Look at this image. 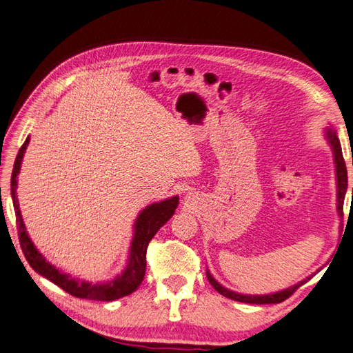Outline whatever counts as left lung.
Segmentation results:
<instances>
[{"instance_id": "left-lung-1", "label": "left lung", "mask_w": 353, "mask_h": 353, "mask_svg": "<svg viewBox=\"0 0 353 353\" xmlns=\"http://www.w3.org/2000/svg\"><path fill=\"white\" fill-rule=\"evenodd\" d=\"M323 138L327 139L328 145L331 147L332 159H334L336 187H337L336 209H337V215L340 216V220H341V218H343V205H345V196H346V192H347V170H346V163H345V160H343L341 145H340V141L337 138V132H336L334 128H332V125H328V126H325V129H323ZM352 165H353V161H352ZM352 194H353V187H352ZM313 274H315V273H313ZM313 274L307 276V278H304L303 281H300L297 283L291 285V287H288V288L281 290V291H276V292H269V294H242V292H236V291H232V290L223 287V285L214 278V276L211 274V272H209V269L206 268V278H208L209 283H211L218 292H220L221 295H224V297L230 299V300L241 301V303H248V304H276V303H281L283 300H287L295 290H297L299 287H301L303 283H306Z\"/></svg>"}]
</instances>
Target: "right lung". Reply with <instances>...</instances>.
Returning <instances> with one entry per match:
<instances>
[{
    "instance_id": "right-lung-1",
    "label": "right lung",
    "mask_w": 353,
    "mask_h": 353,
    "mask_svg": "<svg viewBox=\"0 0 353 353\" xmlns=\"http://www.w3.org/2000/svg\"><path fill=\"white\" fill-rule=\"evenodd\" d=\"M30 144V137L26 138L23 145L21 147L14 160V168L12 174V199L13 206L16 212V221H17V232H19V241H21L22 251L25 254L26 261L30 263L31 268L38 273L44 276L59 288L66 291L68 294L74 295L79 299H88V300H97V301H114L121 297L137 291L141 285L142 279L145 274V254L147 246L150 241L153 239L154 234L159 232L161 225H165L172 215L175 214V209L178 208L179 197L172 196L160 200V202L150 203L138 214L135 223H133V233L132 241L128 252V260L125 269L121 273L116 274L111 281L107 282H97L92 283L89 281H80L77 278H72L71 274H66L59 270L56 265L47 261L44 255L37 250L34 242L31 241L30 234L26 232V227L23 223V218L21 214V208H19V200L16 194L17 188V175L21 172V166L23 161V156L26 147Z\"/></svg>"
}]
</instances>
